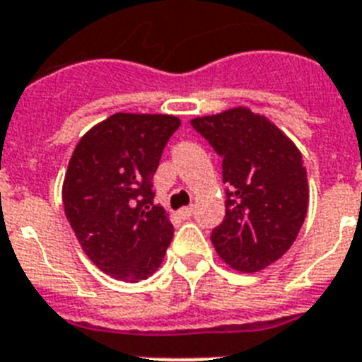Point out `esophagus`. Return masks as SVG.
Instances as JSON below:
<instances>
[{
	"instance_id": "1",
	"label": "esophagus",
	"mask_w": 362,
	"mask_h": 362,
	"mask_svg": "<svg viewBox=\"0 0 362 362\" xmlns=\"http://www.w3.org/2000/svg\"><path fill=\"white\" fill-rule=\"evenodd\" d=\"M194 207L193 206H187V207H182L180 211H178V215L182 216V218H189L191 215H193Z\"/></svg>"
}]
</instances>
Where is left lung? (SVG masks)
<instances>
[{
    "instance_id": "1",
    "label": "left lung",
    "mask_w": 362,
    "mask_h": 362,
    "mask_svg": "<svg viewBox=\"0 0 362 362\" xmlns=\"http://www.w3.org/2000/svg\"><path fill=\"white\" fill-rule=\"evenodd\" d=\"M222 158L226 216L211 233L216 253L238 272L281 259L306 218V168L295 144L266 116L235 107L191 120Z\"/></svg>"
}]
</instances>
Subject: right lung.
I'll return each mask as SVG.
<instances>
[{"instance_id":"right-lung-1","label":"right lung","mask_w":362,"mask_h":362,"mask_svg":"<svg viewBox=\"0 0 362 362\" xmlns=\"http://www.w3.org/2000/svg\"><path fill=\"white\" fill-rule=\"evenodd\" d=\"M180 120L171 115L116 112L78 142L64 180L65 216L103 273L124 282L151 276L173 240L155 206L153 177Z\"/></svg>"}]
</instances>
